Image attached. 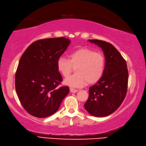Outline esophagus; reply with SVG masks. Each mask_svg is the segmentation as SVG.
I'll return each instance as SVG.
<instances>
[{
    "label": "esophagus",
    "mask_w": 146,
    "mask_h": 146,
    "mask_svg": "<svg viewBox=\"0 0 146 146\" xmlns=\"http://www.w3.org/2000/svg\"><path fill=\"white\" fill-rule=\"evenodd\" d=\"M70 91L71 92L75 93V92H77V91H78V90H77V89H73V88H70Z\"/></svg>",
    "instance_id": "1"
}]
</instances>
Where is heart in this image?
Returning a JSON list of instances; mask_svg holds the SVG:
<instances>
[{
    "label": "heart",
    "mask_w": 146,
    "mask_h": 146,
    "mask_svg": "<svg viewBox=\"0 0 146 146\" xmlns=\"http://www.w3.org/2000/svg\"><path fill=\"white\" fill-rule=\"evenodd\" d=\"M106 60L100 52L87 48H80L70 52L68 59L60 57L57 61L59 72L66 77L75 69L76 74L64 80V84L74 87H80L98 82L105 70Z\"/></svg>",
    "instance_id": "1"
}]
</instances>
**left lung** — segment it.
Wrapping results in <instances>:
<instances>
[{"label": "left lung", "instance_id": "1", "mask_svg": "<svg viewBox=\"0 0 146 146\" xmlns=\"http://www.w3.org/2000/svg\"><path fill=\"white\" fill-rule=\"evenodd\" d=\"M89 41L101 47L106 65L102 78L89 88V96L84 108L92 115L105 117L116 111L125 98L129 76L127 64L111 44L98 39Z\"/></svg>", "mask_w": 146, "mask_h": 146}]
</instances>
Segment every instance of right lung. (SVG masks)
I'll return each instance as SVG.
<instances>
[{
	"mask_svg": "<svg viewBox=\"0 0 146 146\" xmlns=\"http://www.w3.org/2000/svg\"><path fill=\"white\" fill-rule=\"evenodd\" d=\"M70 43L64 37L38 40L22 54L16 70L15 90L31 115L44 118L54 114L69 92L68 86L59 87L62 77L57 61Z\"/></svg>",
	"mask_w": 146,
	"mask_h": 146,
	"instance_id": "add662e5",
	"label": "right lung"
}]
</instances>
